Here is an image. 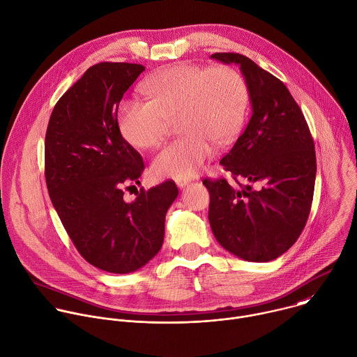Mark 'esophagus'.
<instances>
[{
  "label": "esophagus",
  "mask_w": 357,
  "mask_h": 357,
  "mask_svg": "<svg viewBox=\"0 0 357 357\" xmlns=\"http://www.w3.org/2000/svg\"><path fill=\"white\" fill-rule=\"evenodd\" d=\"M189 182H190V179H189V178H183V179H175V183H176L179 188H183V186H186Z\"/></svg>",
  "instance_id": "obj_1"
}]
</instances>
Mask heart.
<instances>
[{
	"instance_id": "heart-1",
	"label": "heart",
	"mask_w": 357,
	"mask_h": 357,
	"mask_svg": "<svg viewBox=\"0 0 357 357\" xmlns=\"http://www.w3.org/2000/svg\"><path fill=\"white\" fill-rule=\"evenodd\" d=\"M149 100L123 99L117 107V125L136 149L158 147L176 119L182 135L153 160L157 176L183 179L197 174L213 155L214 146L231 144L240 135L250 92L243 74L228 66L204 67L176 63L143 84Z\"/></svg>"
}]
</instances>
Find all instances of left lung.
I'll return each instance as SVG.
<instances>
[{"label": "left lung", "mask_w": 357, "mask_h": 357, "mask_svg": "<svg viewBox=\"0 0 357 357\" xmlns=\"http://www.w3.org/2000/svg\"><path fill=\"white\" fill-rule=\"evenodd\" d=\"M211 59L238 64L252 114L220 164L238 185L206 178L208 221L218 244L251 262H269L297 240L310 215L317 160L305 117L286 85L240 53ZM240 178L250 183L243 185Z\"/></svg>", "instance_id": "1"}]
</instances>
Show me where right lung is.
Returning a JSON list of instances; mask_svg holds the SVG:
<instances>
[{"label": "right lung", "mask_w": 357, "mask_h": 357, "mask_svg": "<svg viewBox=\"0 0 357 357\" xmlns=\"http://www.w3.org/2000/svg\"><path fill=\"white\" fill-rule=\"evenodd\" d=\"M144 66L103 61L89 67L57 100L45 140V176L52 203L79 255L110 273L144 266L162 247L165 214L178 196L174 181L125 189L144 171L123 139L117 107Z\"/></svg>", "instance_id": "1"}]
</instances>
